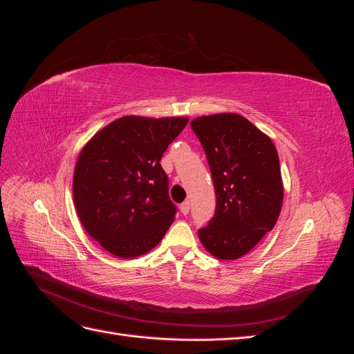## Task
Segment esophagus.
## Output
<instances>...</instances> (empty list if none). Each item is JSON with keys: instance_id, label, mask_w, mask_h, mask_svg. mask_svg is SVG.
Returning <instances> with one entry per match:
<instances>
[{"instance_id": "1", "label": "esophagus", "mask_w": 354, "mask_h": 354, "mask_svg": "<svg viewBox=\"0 0 354 354\" xmlns=\"http://www.w3.org/2000/svg\"><path fill=\"white\" fill-rule=\"evenodd\" d=\"M180 211H181V214H183V216H187L189 211H190V202H189V201H185L183 203H181V205H180Z\"/></svg>"}]
</instances>
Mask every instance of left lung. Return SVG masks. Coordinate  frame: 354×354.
<instances>
[{
	"label": "left lung",
	"mask_w": 354,
	"mask_h": 354,
	"mask_svg": "<svg viewBox=\"0 0 354 354\" xmlns=\"http://www.w3.org/2000/svg\"><path fill=\"white\" fill-rule=\"evenodd\" d=\"M205 151L217 207L198 230L205 250L220 260L248 254L279 218L283 186L273 142L238 113L199 116L190 122Z\"/></svg>",
	"instance_id": "obj_1"
}]
</instances>
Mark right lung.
I'll list each match as a JSON object with an SVG mask.
<instances>
[{
	"label": "right lung",
	"mask_w": 354,
	"mask_h": 354,
	"mask_svg": "<svg viewBox=\"0 0 354 354\" xmlns=\"http://www.w3.org/2000/svg\"><path fill=\"white\" fill-rule=\"evenodd\" d=\"M187 121L122 116L84 146L73 173L75 208L106 251L134 259L164 238L177 208L159 160Z\"/></svg>",
	"instance_id": "right-lung-1"
}]
</instances>
